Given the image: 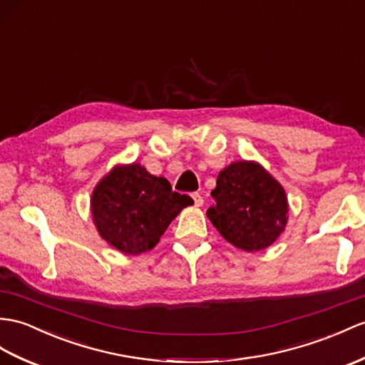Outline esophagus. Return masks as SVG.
Returning <instances> with one entry per match:
<instances>
[{
	"label": "esophagus",
	"mask_w": 365,
	"mask_h": 365,
	"mask_svg": "<svg viewBox=\"0 0 365 365\" xmlns=\"http://www.w3.org/2000/svg\"><path fill=\"white\" fill-rule=\"evenodd\" d=\"M192 198H193V202H195V206L197 207H201L202 206V202H204V200H202V197L200 193H193L192 195Z\"/></svg>",
	"instance_id": "esophagus-1"
}]
</instances>
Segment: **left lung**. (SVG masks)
I'll return each mask as SVG.
<instances>
[{"mask_svg":"<svg viewBox=\"0 0 365 365\" xmlns=\"http://www.w3.org/2000/svg\"><path fill=\"white\" fill-rule=\"evenodd\" d=\"M207 218L237 250L262 251L277 240L288 223L283 185L257 161H235L217 176Z\"/></svg>","mask_w":365,"mask_h":365,"instance_id":"1","label":"left lung"}]
</instances>
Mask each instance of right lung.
Returning <instances> with one entry per match:
<instances>
[{
  "label": "right lung",
  "instance_id": "add662e5",
  "mask_svg": "<svg viewBox=\"0 0 365 365\" xmlns=\"http://www.w3.org/2000/svg\"><path fill=\"white\" fill-rule=\"evenodd\" d=\"M192 204L165 178L131 163L115 164L96 184L90 209L101 238L122 254L139 255L152 251L178 213Z\"/></svg>",
  "mask_w": 365,
  "mask_h": 365
}]
</instances>
